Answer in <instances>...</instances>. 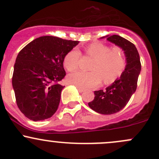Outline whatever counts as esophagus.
Wrapping results in <instances>:
<instances>
[{
    "label": "esophagus",
    "instance_id": "1",
    "mask_svg": "<svg viewBox=\"0 0 159 159\" xmlns=\"http://www.w3.org/2000/svg\"><path fill=\"white\" fill-rule=\"evenodd\" d=\"M77 89H78V91L80 92V93H83V92H85L84 89L80 88V87H77Z\"/></svg>",
    "mask_w": 159,
    "mask_h": 159
}]
</instances>
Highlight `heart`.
Returning <instances> with one entry per match:
<instances>
[{
    "label": "heart",
    "instance_id": "heart-1",
    "mask_svg": "<svg viewBox=\"0 0 159 159\" xmlns=\"http://www.w3.org/2000/svg\"><path fill=\"white\" fill-rule=\"evenodd\" d=\"M86 57L93 58L90 66L91 72L76 71L66 77L70 84L83 89L99 85L103 79L105 83H111L122 73L125 67L124 52L120 48H111L100 42H95L84 48ZM81 53L73 48L64 56V65L68 71H74L79 66Z\"/></svg>",
    "mask_w": 159,
    "mask_h": 159
}]
</instances>
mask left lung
I'll return each instance as SVG.
<instances>
[{"mask_svg":"<svg viewBox=\"0 0 159 159\" xmlns=\"http://www.w3.org/2000/svg\"><path fill=\"white\" fill-rule=\"evenodd\" d=\"M105 37L109 42L124 50L127 66L120 77L111 86L105 90L94 92L95 98L88 105L93 111L99 114H112L122 110L136 91L141 70V63L137 49L132 42L117 35Z\"/></svg>","mask_w":159,"mask_h":159,"instance_id":"8db88e82","label":"left lung"}]
</instances>
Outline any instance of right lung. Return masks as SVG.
I'll return each mask as SVG.
<instances>
[{"label": "right lung", "instance_id": "right-lung-1", "mask_svg": "<svg viewBox=\"0 0 159 159\" xmlns=\"http://www.w3.org/2000/svg\"><path fill=\"white\" fill-rule=\"evenodd\" d=\"M78 43L46 35L34 39L19 52L12 84L16 105L29 119L45 120L57 110L64 88L59 82L66 76L64 56Z\"/></svg>", "mask_w": 159, "mask_h": 159}]
</instances>
